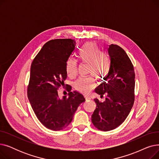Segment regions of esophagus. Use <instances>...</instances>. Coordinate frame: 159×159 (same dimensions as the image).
Here are the masks:
<instances>
[{"label":"esophagus","instance_id":"34e87169","mask_svg":"<svg viewBox=\"0 0 159 159\" xmlns=\"http://www.w3.org/2000/svg\"><path fill=\"white\" fill-rule=\"evenodd\" d=\"M84 97H85L86 101H89V100H91V97L88 95H84Z\"/></svg>","mask_w":159,"mask_h":159}]
</instances>
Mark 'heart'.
<instances>
[{
  "label": "heart",
  "instance_id": "heart-1",
  "mask_svg": "<svg viewBox=\"0 0 159 159\" xmlns=\"http://www.w3.org/2000/svg\"><path fill=\"white\" fill-rule=\"evenodd\" d=\"M79 60L84 63L89 64V75L99 78L106 77L110 71V63L108 57L99 49L94 43H86L78 55ZM77 64L72 58L66 62V71L69 77H73L77 73ZM75 88L82 93H88L95 87V80L92 77L79 78L75 82Z\"/></svg>",
  "mask_w": 159,
  "mask_h": 159
}]
</instances>
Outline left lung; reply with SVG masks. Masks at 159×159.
<instances>
[{"instance_id": "8db88e82", "label": "left lung", "mask_w": 159, "mask_h": 159, "mask_svg": "<svg viewBox=\"0 0 159 159\" xmlns=\"http://www.w3.org/2000/svg\"><path fill=\"white\" fill-rule=\"evenodd\" d=\"M110 58V68L103 83L95 92L106 98L104 102L97 98L91 121L99 130L115 129L126 120L135 101V72L126 53L120 46L111 44L107 49Z\"/></svg>"}]
</instances>
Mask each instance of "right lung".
Returning a JSON list of instances; mask_svg holds the SVG:
<instances>
[{"label":"right lung","mask_w":159,"mask_h":159,"mask_svg":"<svg viewBox=\"0 0 159 159\" xmlns=\"http://www.w3.org/2000/svg\"><path fill=\"white\" fill-rule=\"evenodd\" d=\"M74 40L48 41L33 59L30 69L28 97L39 120L51 130L59 131L71 123L79 106L85 101L79 92L71 91L60 98L58 87L67 78L66 62L75 50Z\"/></svg>","instance_id":"obj_1"}]
</instances>
